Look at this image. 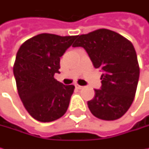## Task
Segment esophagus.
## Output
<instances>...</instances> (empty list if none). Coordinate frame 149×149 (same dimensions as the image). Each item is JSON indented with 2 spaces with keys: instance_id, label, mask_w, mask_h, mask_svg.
<instances>
[{
  "instance_id": "34e87169",
  "label": "esophagus",
  "mask_w": 149,
  "mask_h": 149,
  "mask_svg": "<svg viewBox=\"0 0 149 149\" xmlns=\"http://www.w3.org/2000/svg\"><path fill=\"white\" fill-rule=\"evenodd\" d=\"M75 88L78 89H82L83 87H82V86H80V85H79V84H76V85H75Z\"/></svg>"
}]
</instances>
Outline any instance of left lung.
I'll return each instance as SVG.
<instances>
[{"label": "left lung", "instance_id": "1", "mask_svg": "<svg viewBox=\"0 0 149 149\" xmlns=\"http://www.w3.org/2000/svg\"><path fill=\"white\" fill-rule=\"evenodd\" d=\"M74 47L87 51L96 69L103 70L101 89L88 101L92 114L103 120H115L129 110L134 100L139 65L131 41L117 32L99 29L78 36Z\"/></svg>", "mask_w": 149, "mask_h": 149}]
</instances>
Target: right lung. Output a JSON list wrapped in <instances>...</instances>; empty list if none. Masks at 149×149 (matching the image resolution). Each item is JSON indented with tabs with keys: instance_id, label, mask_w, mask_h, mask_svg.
I'll list each match as a JSON object with an SVG mask.
<instances>
[{
	"instance_id": "right-lung-1",
	"label": "right lung",
	"mask_w": 149,
	"mask_h": 149,
	"mask_svg": "<svg viewBox=\"0 0 149 149\" xmlns=\"http://www.w3.org/2000/svg\"><path fill=\"white\" fill-rule=\"evenodd\" d=\"M78 36L43 33L27 40L18 49L13 73L23 105L40 122H52L67 111L74 92L54 78L60 73V57Z\"/></svg>"
}]
</instances>
